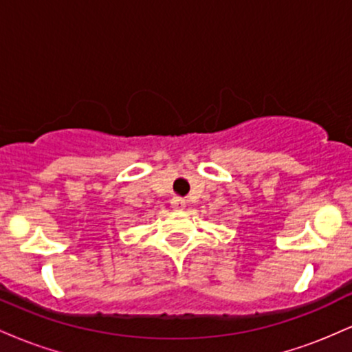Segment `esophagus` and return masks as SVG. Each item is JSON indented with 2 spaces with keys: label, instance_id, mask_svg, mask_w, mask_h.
<instances>
[{
  "label": "esophagus",
  "instance_id": "esophagus-1",
  "mask_svg": "<svg viewBox=\"0 0 352 352\" xmlns=\"http://www.w3.org/2000/svg\"><path fill=\"white\" fill-rule=\"evenodd\" d=\"M187 207V204H185V200L182 199V197H173L172 199V208L177 210V212H182V210H185Z\"/></svg>",
  "mask_w": 352,
  "mask_h": 352
}]
</instances>
